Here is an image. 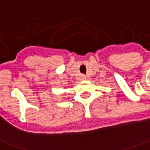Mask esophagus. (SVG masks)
Returning <instances> with one entry per match:
<instances>
[{
  "instance_id": "34e87169",
  "label": "esophagus",
  "mask_w": 150,
  "mask_h": 150,
  "mask_svg": "<svg viewBox=\"0 0 150 150\" xmlns=\"http://www.w3.org/2000/svg\"><path fill=\"white\" fill-rule=\"evenodd\" d=\"M82 78H85V77H84V76H82Z\"/></svg>"
}]
</instances>
